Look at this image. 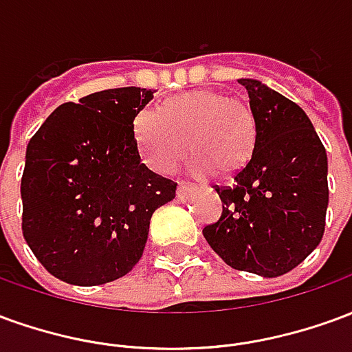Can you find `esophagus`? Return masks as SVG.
Returning a JSON list of instances; mask_svg holds the SVG:
<instances>
[{"instance_id": "1", "label": "esophagus", "mask_w": 352, "mask_h": 352, "mask_svg": "<svg viewBox=\"0 0 352 352\" xmlns=\"http://www.w3.org/2000/svg\"><path fill=\"white\" fill-rule=\"evenodd\" d=\"M192 192H194V188H192V186H188V184H184V183H179V186H177V199L184 201V199L190 198Z\"/></svg>"}]
</instances>
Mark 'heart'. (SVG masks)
Masks as SVG:
<instances>
[{"instance_id":"heart-1","label":"heart","mask_w":352,"mask_h":352,"mask_svg":"<svg viewBox=\"0 0 352 352\" xmlns=\"http://www.w3.org/2000/svg\"><path fill=\"white\" fill-rule=\"evenodd\" d=\"M133 131L148 166L160 173H171L188 146L196 177L234 175L251 160L256 143L251 107L217 90H194L171 98L158 111L145 109Z\"/></svg>"}]
</instances>
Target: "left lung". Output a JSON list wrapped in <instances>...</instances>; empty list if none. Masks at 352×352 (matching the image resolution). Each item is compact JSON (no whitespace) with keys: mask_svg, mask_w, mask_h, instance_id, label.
<instances>
[{"mask_svg":"<svg viewBox=\"0 0 352 352\" xmlns=\"http://www.w3.org/2000/svg\"><path fill=\"white\" fill-rule=\"evenodd\" d=\"M256 120L251 160L234 184L214 188L222 214L204 237L234 270L279 277L302 264L324 234L328 158L298 103L256 79H239Z\"/></svg>","mask_w":352,"mask_h":352,"instance_id":"8db88e82","label":"left lung"}]
</instances>
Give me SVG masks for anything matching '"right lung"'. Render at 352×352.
<instances>
[{
  "instance_id": "right-lung-1",
  "label": "right lung",
  "mask_w": 352,
  "mask_h": 352,
  "mask_svg": "<svg viewBox=\"0 0 352 352\" xmlns=\"http://www.w3.org/2000/svg\"><path fill=\"white\" fill-rule=\"evenodd\" d=\"M156 90L109 88L64 103L26 148L22 234L45 270L77 287L120 279L177 183L143 164L133 120Z\"/></svg>"
}]
</instances>
